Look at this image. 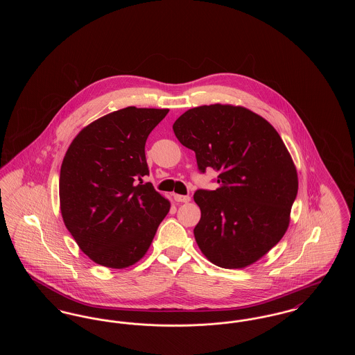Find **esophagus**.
Segmentation results:
<instances>
[{"label":"esophagus","instance_id":"34e87169","mask_svg":"<svg viewBox=\"0 0 355 355\" xmlns=\"http://www.w3.org/2000/svg\"><path fill=\"white\" fill-rule=\"evenodd\" d=\"M174 200L175 202H189L190 197L189 196H181V194H174Z\"/></svg>","mask_w":355,"mask_h":355}]
</instances>
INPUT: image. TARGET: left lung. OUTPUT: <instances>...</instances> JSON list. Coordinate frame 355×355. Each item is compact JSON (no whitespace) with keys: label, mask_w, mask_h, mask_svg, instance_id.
Segmentation results:
<instances>
[{"label":"left lung","mask_w":355,"mask_h":355,"mask_svg":"<svg viewBox=\"0 0 355 355\" xmlns=\"http://www.w3.org/2000/svg\"><path fill=\"white\" fill-rule=\"evenodd\" d=\"M173 130L196 153L201 173H218V189L194 193L201 209L194 236L201 252L225 269L252 265L286 233L298 191L282 138L261 116L220 103L189 109Z\"/></svg>","instance_id":"left-lung-1"}]
</instances>
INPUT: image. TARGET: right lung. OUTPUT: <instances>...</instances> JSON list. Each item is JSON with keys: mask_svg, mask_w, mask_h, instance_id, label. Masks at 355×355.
Returning a JSON list of instances; mask_svg holds the SVG:
<instances>
[{"mask_svg": "<svg viewBox=\"0 0 355 355\" xmlns=\"http://www.w3.org/2000/svg\"><path fill=\"white\" fill-rule=\"evenodd\" d=\"M169 109L129 106L73 139L60 173L61 214L92 261L123 269L148 252L170 203L150 182L145 144Z\"/></svg>", "mask_w": 355, "mask_h": 355, "instance_id": "add662e5", "label": "right lung"}]
</instances>
